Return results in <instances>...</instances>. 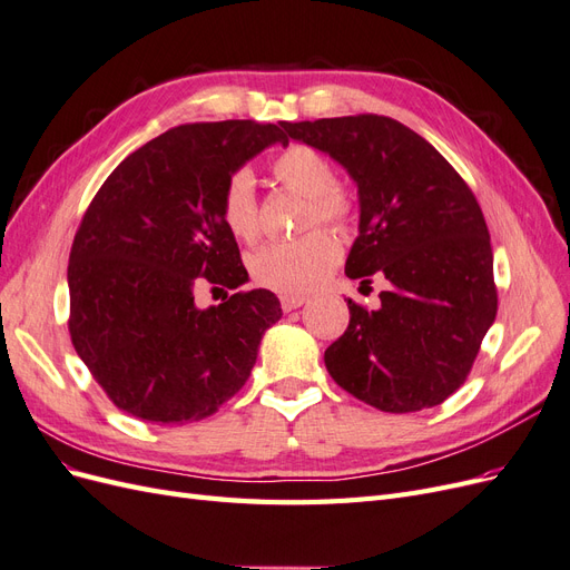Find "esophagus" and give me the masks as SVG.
Segmentation results:
<instances>
[{
  "label": "esophagus",
  "mask_w": 570,
  "mask_h": 570,
  "mask_svg": "<svg viewBox=\"0 0 570 570\" xmlns=\"http://www.w3.org/2000/svg\"><path fill=\"white\" fill-rule=\"evenodd\" d=\"M306 304V297L304 295H283L281 297V306L283 312H295V308L304 306Z\"/></svg>",
  "instance_id": "1"
}]
</instances>
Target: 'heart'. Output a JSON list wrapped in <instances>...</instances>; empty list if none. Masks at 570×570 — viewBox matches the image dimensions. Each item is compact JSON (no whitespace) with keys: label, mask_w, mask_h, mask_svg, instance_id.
I'll return each instance as SVG.
<instances>
[{"label":"heart","mask_w":570,"mask_h":570,"mask_svg":"<svg viewBox=\"0 0 570 570\" xmlns=\"http://www.w3.org/2000/svg\"><path fill=\"white\" fill-rule=\"evenodd\" d=\"M271 170L289 193L308 199L304 226L312 228L325 223L333 228H347L354 212V193L335 180L331 159L308 145H289L273 159ZM220 218L226 228L245 243L258 235L256 183L247 168L235 170L220 189ZM340 245L327 230H314L297 239L266 243L249 256L252 278L285 295L312 289L340 262Z\"/></svg>","instance_id":"heart-1"}]
</instances>
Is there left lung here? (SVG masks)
Returning a JSON list of instances; mask_svg holds the SVG:
<instances>
[{
    "mask_svg": "<svg viewBox=\"0 0 570 570\" xmlns=\"http://www.w3.org/2000/svg\"><path fill=\"white\" fill-rule=\"evenodd\" d=\"M331 154L358 187V237L344 273L385 275L381 308L347 299L350 325L325 350L333 381L387 413L442 404L471 373L497 316L492 247L471 187L419 132L387 116L283 124Z\"/></svg>",
    "mask_w": 570,
    "mask_h": 570,
    "instance_id": "obj_1",
    "label": "left lung"
}]
</instances>
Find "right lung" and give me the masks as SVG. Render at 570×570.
<instances>
[{"label": "right lung", "mask_w": 570, "mask_h": 570, "mask_svg": "<svg viewBox=\"0 0 570 570\" xmlns=\"http://www.w3.org/2000/svg\"><path fill=\"white\" fill-rule=\"evenodd\" d=\"M254 120L187 124L120 161L85 212L68 256L71 342L109 400L147 423L212 416L247 383L283 308L268 289L199 308L202 283L249 281L220 218V189L287 137Z\"/></svg>", "instance_id": "add662e5"}]
</instances>
